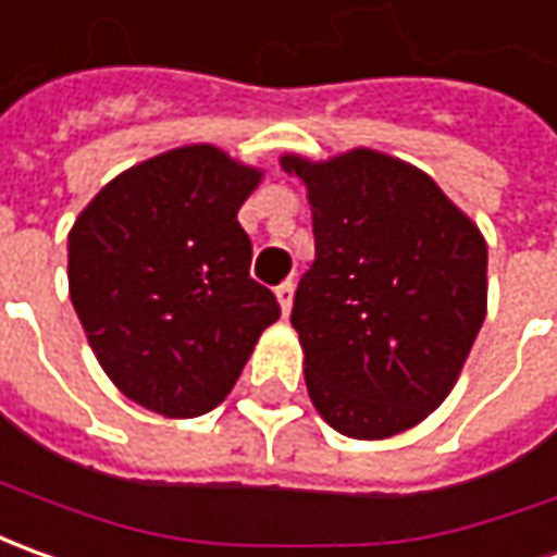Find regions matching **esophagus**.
<instances>
[{"label":"esophagus","mask_w":557,"mask_h":557,"mask_svg":"<svg viewBox=\"0 0 557 557\" xmlns=\"http://www.w3.org/2000/svg\"><path fill=\"white\" fill-rule=\"evenodd\" d=\"M293 293H296V283L293 280H283L277 286V301L280 308H283V314H289V308H293Z\"/></svg>","instance_id":"34e87169"}]
</instances>
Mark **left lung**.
<instances>
[{"label":"left lung","mask_w":557,"mask_h":557,"mask_svg":"<svg viewBox=\"0 0 557 557\" xmlns=\"http://www.w3.org/2000/svg\"><path fill=\"white\" fill-rule=\"evenodd\" d=\"M308 187L314 264L293 301L305 382L336 432L382 441L453 392L487 314V243L416 165L370 147L286 153Z\"/></svg>","instance_id":"left-lung-1"}]
</instances>
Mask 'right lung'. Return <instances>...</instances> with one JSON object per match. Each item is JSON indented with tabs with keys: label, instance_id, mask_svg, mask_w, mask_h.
I'll list each match as a JSON object with an SVG mask.
<instances>
[{
	"label": "right lung",
	"instance_id": "1",
	"mask_svg": "<svg viewBox=\"0 0 557 557\" xmlns=\"http://www.w3.org/2000/svg\"><path fill=\"white\" fill-rule=\"evenodd\" d=\"M261 172L212 145L125 169L67 237L70 301L110 382L147 410H215L280 317L237 221Z\"/></svg>",
	"mask_w": 557,
	"mask_h": 557
}]
</instances>
